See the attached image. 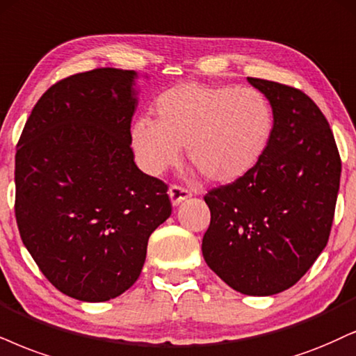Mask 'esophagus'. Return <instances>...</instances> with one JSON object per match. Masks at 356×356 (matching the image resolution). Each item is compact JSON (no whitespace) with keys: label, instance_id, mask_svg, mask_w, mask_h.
Masks as SVG:
<instances>
[{"label":"esophagus","instance_id":"esophagus-1","mask_svg":"<svg viewBox=\"0 0 356 356\" xmlns=\"http://www.w3.org/2000/svg\"><path fill=\"white\" fill-rule=\"evenodd\" d=\"M168 196L171 200V204L173 206H178L179 203H183V201L188 200L191 196V193L186 190V188L183 186H178V185H171L170 190H168Z\"/></svg>","mask_w":356,"mask_h":356}]
</instances>
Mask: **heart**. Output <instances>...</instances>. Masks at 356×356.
I'll use <instances>...</instances> for the list:
<instances>
[{"mask_svg": "<svg viewBox=\"0 0 356 356\" xmlns=\"http://www.w3.org/2000/svg\"><path fill=\"white\" fill-rule=\"evenodd\" d=\"M274 134V112L251 87L178 84L155 102V122L131 127V147L148 175L177 165L181 147L211 183L238 181L259 165Z\"/></svg>", "mask_w": 356, "mask_h": 356, "instance_id": "obj_1", "label": "heart"}]
</instances>
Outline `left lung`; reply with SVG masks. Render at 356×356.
Returning a JSON list of instances; mask_svg holds the SVG:
<instances>
[{
  "instance_id": "left-lung-1",
  "label": "left lung",
  "mask_w": 356,
  "mask_h": 356,
  "mask_svg": "<svg viewBox=\"0 0 356 356\" xmlns=\"http://www.w3.org/2000/svg\"><path fill=\"white\" fill-rule=\"evenodd\" d=\"M274 112V134L244 178L213 188L203 257L229 287L274 296L299 282L330 236L341 160L325 115L304 92L248 77Z\"/></svg>"
}]
</instances>
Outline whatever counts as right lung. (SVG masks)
I'll return each mask as SVG.
<instances>
[{"label": "right lung", "mask_w": 356, "mask_h": 356, "mask_svg": "<svg viewBox=\"0 0 356 356\" xmlns=\"http://www.w3.org/2000/svg\"><path fill=\"white\" fill-rule=\"evenodd\" d=\"M137 72L74 74L42 94L16 147L21 239L57 291L115 299L138 279L148 238L171 214L168 186L134 161Z\"/></svg>", "instance_id": "1"}]
</instances>
